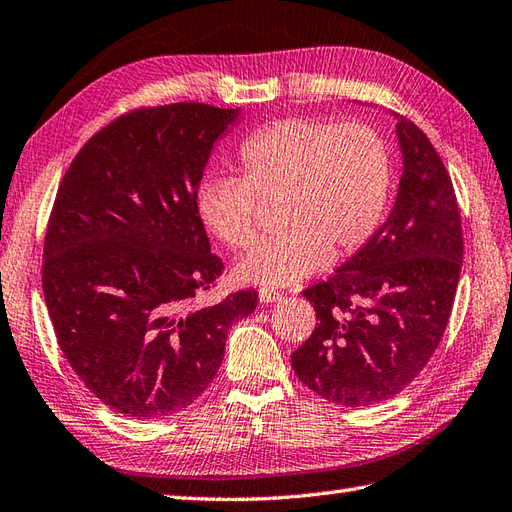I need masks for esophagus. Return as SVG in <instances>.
<instances>
[{
  "mask_svg": "<svg viewBox=\"0 0 512 512\" xmlns=\"http://www.w3.org/2000/svg\"><path fill=\"white\" fill-rule=\"evenodd\" d=\"M258 299L263 304H271V302H278V299H282V293L278 289H271V286H260Z\"/></svg>",
  "mask_w": 512,
  "mask_h": 512,
  "instance_id": "34e87169",
  "label": "esophagus"
}]
</instances>
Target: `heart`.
<instances>
[{
    "instance_id": "1",
    "label": "heart",
    "mask_w": 512,
    "mask_h": 512,
    "mask_svg": "<svg viewBox=\"0 0 512 512\" xmlns=\"http://www.w3.org/2000/svg\"><path fill=\"white\" fill-rule=\"evenodd\" d=\"M239 162L243 178L199 182L195 208L223 245L247 249L258 236V199L282 202L284 232L236 265V278L245 282L295 284L360 252L389 208L391 149L365 121L280 119L247 136Z\"/></svg>"
}]
</instances>
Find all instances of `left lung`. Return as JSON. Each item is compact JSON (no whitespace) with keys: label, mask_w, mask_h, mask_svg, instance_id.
Wrapping results in <instances>:
<instances>
[{"label":"left lung","mask_w":512,"mask_h":512,"mask_svg":"<svg viewBox=\"0 0 512 512\" xmlns=\"http://www.w3.org/2000/svg\"><path fill=\"white\" fill-rule=\"evenodd\" d=\"M397 136L404 173L391 215L334 276L302 291L319 321L291 356L310 391L352 408L389 400L428 365L463 265L450 173L413 121L400 117Z\"/></svg>","instance_id":"8db88e82"}]
</instances>
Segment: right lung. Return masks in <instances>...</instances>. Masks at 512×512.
Segmentation results:
<instances>
[{
    "instance_id": "obj_1",
    "label": "right lung",
    "mask_w": 512,
    "mask_h": 512,
    "mask_svg": "<svg viewBox=\"0 0 512 512\" xmlns=\"http://www.w3.org/2000/svg\"><path fill=\"white\" fill-rule=\"evenodd\" d=\"M239 108L123 112L71 160L49 213L43 293L62 354L97 400L132 419L193 404L217 376L230 323L258 291L197 297L223 273L195 195Z\"/></svg>"
}]
</instances>
